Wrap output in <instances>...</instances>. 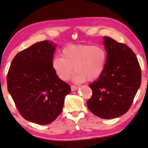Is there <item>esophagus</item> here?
<instances>
[{
	"label": "esophagus",
	"instance_id": "34e87169",
	"mask_svg": "<svg viewBox=\"0 0 148 148\" xmlns=\"http://www.w3.org/2000/svg\"><path fill=\"white\" fill-rule=\"evenodd\" d=\"M71 90L72 91H75V90H77L78 87L74 86V85H71Z\"/></svg>",
	"mask_w": 148,
	"mask_h": 148
}]
</instances>
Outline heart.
Masks as SVG:
<instances>
[{"label": "heart", "mask_w": 148, "mask_h": 148, "mask_svg": "<svg viewBox=\"0 0 148 148\" xmlns=\"http://www.w3.org/2000/svg\"><path fill=\"white\" fill-rule=\"evenodd\" d=\"M60 55L61 57L54 58L52 66L57 76L63 81L69 79L73 67L76 82L96 80L104 72L107 60L106 51L102 46L90 44L66 46Z\"/></svg>", "instance_id": "obj_1"}]
</instances>
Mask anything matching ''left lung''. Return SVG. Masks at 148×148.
<instances>
[{"instance_id": "1", "label": "left lung", "mask_w": 148, "mask_h": 148, "mask_svg": "<svg viewBox=\"0 0 148 148\" xmlns=\"http://www.w3.org/2000/svg\"><path fill=\"white\" fill-rule=\"evenodd\" d=\"M107 53L105 69L90 84L92 96L87 102L89 110L102 119H114L126 113L141 82L137 56L125 44L104 37Z\"/></svg>"}]
</instances>
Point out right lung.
<instances>
[{"mask_svg": "<svg viewBox=\"0 0 148 148\" xmlns=\"http://www.w3.org/2000/svg\"><path fill=\"white\" fill-rule=\"evenodd\" d=\"M56 45L38 42L16 54L7 74V88L26 120L48 125L62 110L71 87L57 76L52 62Z\"/></svg>", "mask_w": 148, "mask_h": 148, "instance_id": "right-lung-1", "label": "right lung"}]
</instances>
